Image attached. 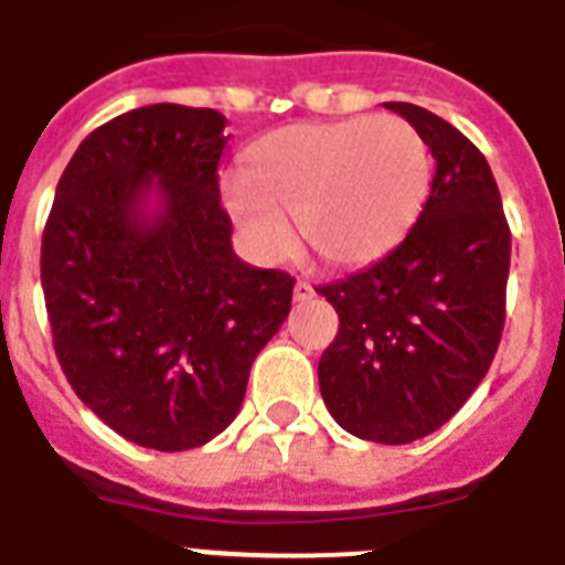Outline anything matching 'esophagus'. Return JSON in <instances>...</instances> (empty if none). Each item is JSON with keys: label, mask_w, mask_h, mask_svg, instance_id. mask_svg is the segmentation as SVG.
Listing matches in <instances>:
<instances>
[{"label": "esophagus", "mask_w": 565, "mask_h": 565, "mask_svg": "<svg viewBox=\"0 0 565 565\" xmlns=\"http://www.w3.org/2000/svg\"><path fill=\"white\" fill-rule=\"evenodd\" d=\"M316 296V290H313V284L310 281H296V287H292V298H296V301H310V298Z\"/></svg>", "instance_id": "obj_1"}]
</instances>
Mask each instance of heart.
<instances>
[{
	"instance_id": "heart-1",
	"label": "heart",
	"mask_w": 565,
	"mask_h": 565,
	"mask_svg": "<svg viewBox=\"0 0 565 565\" xmlns=\"http://www.w3.org/2000/svg\"><path fill=\"white\" fill-rule=\"evenodd\" d=\"M433 185V156L401 116L290 124L260 136L226 188L228 217L258 258L296 246L337 267L371 264L415 226Z\"/></svg>"
}]
</instances>
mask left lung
<instances>
[{
    "label": "left lung",
    "instance_id": "1",
    "mask_svg": "<svg viewBox=\"0 0 565 565\" xmlns=\"http://www.w3.org/2000/svg\"><path fill=\"white\" fill-rule=\"evenodd\" d=\"M386 107L426 141L433 188L401 246L316 287L339 313L319 388L345 433L409 444L447 424L488 374L505 328L511 228L488 159L465 132L415 104Z\"/></svg>",
    "mask_w": 565,
    "mask_h": 565
}]
</instances>
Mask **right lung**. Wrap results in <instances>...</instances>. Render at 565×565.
<instances>
[{"label": "right lung", "instance_id": "1", "mask_svg": "<svg viewBox=\"0 0 565 565\" xmlns=\"http://www.w3.org/2000/svg\"><path fill=\"white\" fill-rule=\"evenodd\" d=\"M217 109L153 104L92 130L57 182L40 278L54 354L121 438L203 447L241 409L292 301L281 269L243 264L220 205Z\"/></svg>", "mask_w": 565, "mask_h": 565}]
</instances>
